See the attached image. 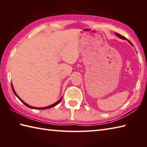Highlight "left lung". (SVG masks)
Segmentation results:
<instances>
[{
  "instance_id": "obj_1",
  "label": "left lung",
  "mask_w": 147,
  "mask_h": 147,
  "mask_svg": "<svg viewBox=\"0 0 147 147\" xmlns=\"http://www.w3.org/2000/svg\"><path fill=\"white\" fill-rule=\"evenodd\" d=\"M115 34H116V35L117 36H118V37H119V38H121V39H123V40H127L128 42H129V43H130V44H131L132 45V46H133V44L131 43V42H130L129 40H128L126 38H125V36H122V35H121V34H119V33H115Z\"/></svg>"
}]
</instances>
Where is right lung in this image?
<instances>
[{"label":"right lung","mask_w":147,"mask_h":147,"mask_svg":"<svg viewBox=\"0 0 147 147\" xmlns=\"http://www.w3.org/2000/svg\"><path fill=\"white\" fill-rule=\"evenodd\" d=\"M11 87H12V89H13V92H14V94H15V96H17L18 99H19L21 101H22V102L24 104V105H26V106H27L28 107H29V108H31V109H50V108H51V107H55V106H56L57 105H58V103H59L60 101H61V100H62V97L60 98V99L58 100V101H57V102H55V103H53V104H52V105H49V106H47V107H32V106H31V105H28V104H27L26 103V102H24V101L22 99H21V98L18 96L17 95V93H16V92L15 91V90H14V88H13V84H11Z\"/></svg>","instance_id":"obj_1"}]
</instances>
